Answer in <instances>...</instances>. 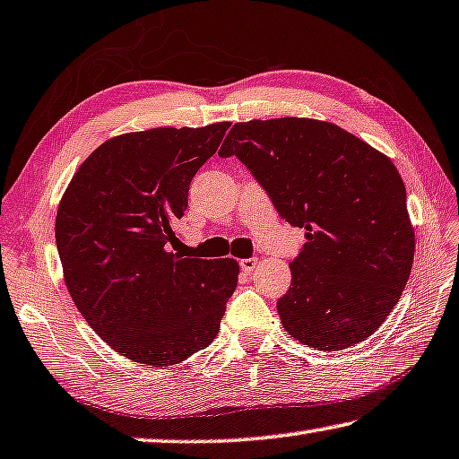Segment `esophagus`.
I'll use <instances>...</instances> for the list:
<instances>
[{"label": "esophagus", "instance_id": "obj_1", "mask_svg": "<svg viewBox=\"0 0 459 459\" xmlns=\"http://www.w3.org/2000/svg\"><path fill=\"white\" fill-rule=\"evenodd\" d=\"M258 266V258H244L239 260V269H242L244 273H252L254 269Z\"/></svg>", "mask_w": 459, "mask_h": 459}]
</instances>
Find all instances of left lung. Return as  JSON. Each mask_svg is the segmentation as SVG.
I'll return each mask as SVG.
<instances>
[{"label":"left lung","instance_id":"1","mask_svg":"<svg viewBox=\"0 0 459 459\" xmlns=\"http://www.w3.org/2000/svg\"><path fill=\"white\" fill-rule=\"evenodd\" d=\"M236 156L287 223L306 230L283 328L320 351L368 341L396 306L414 258V230L396 166L349 131L314 118L236 123L220 158Z\"/></svg>","mask_w":459,"mask_h":459}]
</instances>
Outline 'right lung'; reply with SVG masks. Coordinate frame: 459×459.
<instances>
[{
	"mask_svg": "<svg viewBox=\"0 0 459 459\" xmlns=\"http://www.w3.org/2000/svg\"><path fill=\"white\" fill-rule=\"evenodd\" d=\"M230 123L125 133L74 174L55 220L69 295L108 347L135 363L176 365L217 336L238 285L234 258L172 248L188 186Z\"/></svg>",
	"mask_w": 459,
	"mask_h": 459,
	"instance_id": "right-lung-1",
	"label": "right lung"
}]
</instances>
